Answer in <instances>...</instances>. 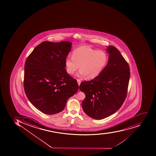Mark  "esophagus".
<instances>
[{
	"mask_svg": "<svg viewBox=\"0 0 156 156\" xmlns=\"http://www.w3.org/2000/svg\"><path fill=\"white\" fill-rule=\"evenodd\" d=\"M77 81L78 84L79 86H80V83H81V80L78 79H77Z\"/></svg>",
	"mask_w": 156,
	"mask_h": 156,
	"instance_id": "esophagus-1",
	"label": "esophagus"
}]
</instances>
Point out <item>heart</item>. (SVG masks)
Here are the masks:
<instances>
[{
    "label": "heart",
    "instance_id": "1",
    "mask_svg": "<svg viewBox=\"0 0 156 156\" xmlns=\"http://www.w3.org/2000/svg\"><path fill=\"white\" fill-rule=\"evenodd\" d=\"M108 62V55L104 51L82 46L74 50L72 57H66L65 63L66 73L69 75H73L80 66L79 75L92 79L103 71Z\"/></svg>",
    "mask_w": 156,
    "mask_h": 156
}]
</instances>
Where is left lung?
Returning a JSON list of instances; mask_svg holds the SVG:
<instances>
[{"label":"left lung","mask_w":156,"mask_h":156,"mask_svg":"<svg viewBox=\"0 0 156 156\" xmlns=\"http://www.w3.org/2000/svg\"><path fill=\"white\" fill-rule=\"evenodd\" d=\"M109 55L107 65L97 77L81 83L79 89L86 94L82 103L84 112L101 120L120 108L126 97L130 78L128 63L115 47L106 50Z\"/></svg>","instance_id":"8db88e82"}]
</instances>
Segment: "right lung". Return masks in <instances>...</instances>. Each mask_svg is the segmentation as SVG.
I'll use <instances>...</instances> for the list:
<instances>
[{"instance_id":"obj_1","label":"right lung","mask_w":156,"mask_h":156,"mask_svg":"<svg viewBox=\"0 0 156 156\" xmlns=\"http://www.w3.org/2000/svg\"><path fill=\"white\" fill-rule=\"evenodd\" d=\"M69 41H44L36 46L25 64L24 87L31 104L44 113L60 112L79 88L66 73L65 60L71 49Z\"/></svg>"}]
</instances>
